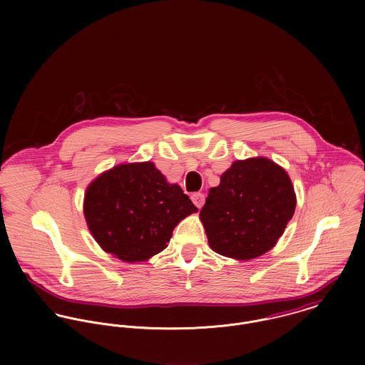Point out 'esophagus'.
Wrapping results in <instances>:
<instances>
[{
  "label": "esophagus",
  "mask_w": 365,
  "mask_h": 365,
  "mask_svg": "<svg viewBox=\"0 0 365 365\" xmlns=\"http://www.w3.org/2000/svg\"><path fill=\"white\" fill-rule=\"evenodd\" d=\"M191 200H192L194 205L198 207L200 209L202 208V205L205 204V195H204L202 192H194V194L191 195Z\"/></svg>",
  "instance_id": "obj_1"
}]
</instances>
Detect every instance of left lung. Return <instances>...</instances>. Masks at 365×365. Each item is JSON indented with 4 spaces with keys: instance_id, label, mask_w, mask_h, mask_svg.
Masks as SVG:
<instances>
[{
    "instance_id": "left-lung-1",
    "label": "left lung",
    "mask_w": 365,
    "mask_h": 365,
    "mask_svg": "<svg viewBox=\"0 0 365 365\" xmlns=\"http://www.w3.org/2000/svg\"><path fill=\"white\" fill-rule=\"evenodd\" d=\"M297 207L287 171L265 157L237 160L209 190L200 219L210 249L235 260H252L271 250Z\"/></svg>"
}]
</instances>
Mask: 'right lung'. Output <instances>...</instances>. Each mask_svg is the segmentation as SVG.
<instances>
[{"mask_svg":"<svg viewBox=\"0 0 365 365\" xmlns=\"http://www.w3.org/2000/svg\"><path fill=\"white\" fill-rule=\"evenodd\" d=\"M198 208L150 161L115 165L84 195V216L101 249L126 262L149 260L167 247L174 227Z\"/></svg>","mask_w":365,"mask_h":365,"instance_id":"add662e5","label":"right lung"}]
</instances>
